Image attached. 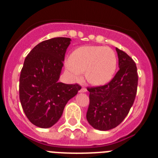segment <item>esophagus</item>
Segmentation results:
<instances>
[{
  "label": "esophagus",
  "instance_id": "34e87169",
  "mask_svg": "<svg viewBox=\"0 0 158 158\" xmlns=\"http://www.w3.org/2000/svg\"><path fill=\"white\" fill-rule=\"evenodd\" d=\"M86 92H87V89L85 87H82L81 89L79 90V93H86Z\"/></svg>",
  "mask_w": 158,
  "mask_h": 158
}]
</instances>
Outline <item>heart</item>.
Wrapping results in <instances>:
<instances>
[{"instance_id": "1", "label": "heart", "mask_w": 158, "mask_h": 158, "mask_svg": "<svg viewBox=\"0 0 158 158\" xmlns=\"http://www.w3.org/2000/svg\"><path fill=\"white\" fill-rule=\"evenodd\" d=\"M117 66L116 54L109 47L85 46L76 49L65 69L74 80L85 73L88 81L94 85H104L112 79Z\"/></svg>"}]
</instances>
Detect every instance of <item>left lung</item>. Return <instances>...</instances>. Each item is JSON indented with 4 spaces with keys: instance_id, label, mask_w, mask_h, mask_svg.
<instances>
[{
    "instance_id": "8db88e82",
    "label": "left lung",
    "mask_w": 158,
    "mask_h": 158,
    "mask_svg": "<svg viewBox=\"0 0 158 158\" xmlns=\"http://www.w3.org/2000/svg\"><path fill=\"white\" fill-rule=\"evenodd\" d=\"M118 69L105 85L88 88L89 106L86 118L93 128L108 131L123 121L135 101L139 76L134 60L116 48Z\"/></svg>"
}]
</instances>
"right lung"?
I'll use <instances>...</instances> for the list:
<instances>
[{"label":"right lung","mask_w":158,"mask_h":158,"mask_svg":"<svg viewBox=\"0 0 158 158\" xmlns=\"http://www.w3.org/2000/svg\"><path fill=\"white\" fill-rule=\"evenodd\" d=\"M69 38L58 37L39 43L23 62L19 77V100L32 124L51 127L63 113L67 102L81 89L78 84L59 82Z\"/></svg>","instance_id":"1"}]
</instances>
